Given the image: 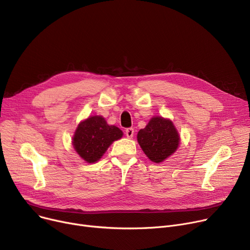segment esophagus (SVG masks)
Here are the masks:
<instances>
[{
    "mask_svg": "<svg viewBox=\"0 0 250 250\" xmlns=\"http://www.w3.org/2000/svg\"><path fill=\"white\" fill-rule=\"evenodd\" d=\"M134 134H135L134 128L129 127V128H126V129H125V135H126V137H127L128 139H131L132 137H134Z\"/></svg>",
    "mask_w": 250,
    "mask_h": 250,
    "instance_id": "esophagus-1",
    "label": "esophagus"
}]
</instances>
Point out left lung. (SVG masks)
<instances>
[{"label": "left lung", "instance_id": "8db88e82", "mask_svg": "<svg viewBox=\"0 0 250 250\" xmlns=\"http://www.w3.org/2000/svg\"><path fill=\"white\" fill-rule=\"evenodd\" d=\"M137 139L146 156L157 164L172 156L181 140L173 122L163 116H153L146 127L139 130Z\"/></svg>", "mask_w": 250, "mask_h": 250}]
</instances>
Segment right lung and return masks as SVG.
Masks as SVG:
<instances>
[{"mask_svg":"<svg viewBox=\"0 0 250 250\" xmlns=\"http://www.w3.org/2000/svg\"><path fill=\"white\" fill-rule=\"evenodd\" d=\"M124 132L108 125L102 115H92L79 123L72 137V146L79 157L93 164L102 159L109 146L122 139Z\"/></svg>","mask_w":250,"mask_h":250,"instance_id":"obj_1","label":"right lung"}]
</instances>
